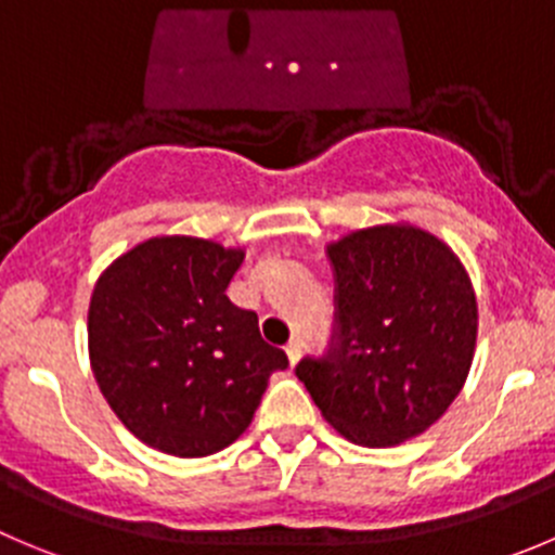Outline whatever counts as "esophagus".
I'll use <instances>...</instances> for the list:
<instances>
[{
  "label": "esophagus",
  "instance_id": "1",
  "mask_svg": "<svg viewBox=\"0 0 555 555\" xmlns=\"http://www.w3.org/2000/svg\"><path fill=\"white\" fill-rule=\"evenodd\" d=\"M286 357H288V362H292V365H297L299 357H302V340H299V337H292V340H288Z\"/></svg>",
  "mask_w": 555,
  "mask_h": 555
}]
</instances>
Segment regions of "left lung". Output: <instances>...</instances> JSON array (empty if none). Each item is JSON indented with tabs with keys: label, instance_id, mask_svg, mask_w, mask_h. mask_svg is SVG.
<instances>
[{
	"label": "left lung",
	"instance_id": "obj_1",
	"mask_svg": "<svg viewBox=\"0 0 555 555\" xmlns=\"http://www.w3.org/2000/svg\"><path fill=\"white\" fill-rule=\"evenodd\" d=\"M335 337L297 365L321 416L353 444L409 441L461 395L477 348L472 278L447 242L409 223L371 225L326 245Z\"/></svg>",
	"mask_w": 555,
	"mask_h": 555
}]
</instances>
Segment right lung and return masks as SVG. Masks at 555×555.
Returning <instances> with one entry per match:
<instances>
[{"label":"right lung","mask_w":555,"mask_h":555,"mask_svg":"<svg viewBox=\"0 0 555 555\" xmlns=\"http://www.w3.org/2000/svg\"><path fill=\"white\" fill-rule=\"evenodd\" d=\"M245 250L198 236H152L98 278L89 362L135 439L177 457H207L253 422L269 376L288 367L258 315L225 297Z\"/></svg>","instance_id":"add662e5"}]
</instances>
